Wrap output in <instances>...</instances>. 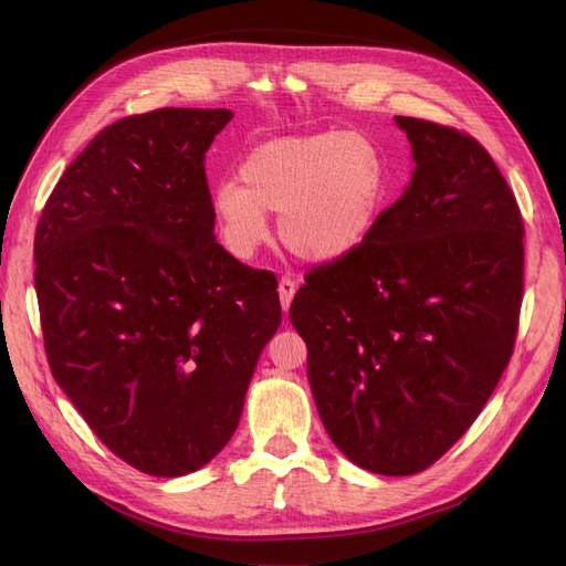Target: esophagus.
I'll use <instances>...</instances> for the list:
<instances>
[{
	"label": "esophagus",
	"instance_id": "esophagus-1",
	"mask_svg": "<svg viewBox=\"0 0 566 566\" xmlns=\"http://www.w3.org/2000/svg\"><path fill=\"white\" fill-rule=\"evenodd\" d=\"M295 293H297V283H295L293 279H290V276H283V279L279 281V297H281L283 312L290 310V302H293Z\"/></svg>",
	"mask_w": 566,
	"mask_h": 566
}]
</instances>
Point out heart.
<instances>
[{"mask_svg": "<svg viewBox=\"0 0 566 566\" xmlns=\"http://www.w3.org/2000/svg\"><path fill=\"white\" fill-rule=\"evenodd\" d=\"M389 167L378 142L361 132L287 136L254 148L241 179H221L210 210L224 248L250 260L264 243L266 212L279 214L283 245L312 264L361 250L378 229Z\"/></svg>", "mask_w": 566, "mask_h": 566, "instance_id": "1", "label": "heart"}]
</instances>
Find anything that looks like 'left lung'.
I'll return each mask as SVG.
<instances>
[{"label":"left lung","mask_w":566,"mask_h":566,"mask_svg":"<svg viewBox=\"0 0 566 566\" xmlns=\"http://www.w3.org/2000/svg\"><path fill=\"white\" fill-rule=\"evenodd\" d=\"M413 177L370 241L310 271L290 304L325 432L354 465L406 476L468 432L512 356L522 217L472 136L394 117Z\"/></svg>","instance_id":"obj_1"}]
</instances>
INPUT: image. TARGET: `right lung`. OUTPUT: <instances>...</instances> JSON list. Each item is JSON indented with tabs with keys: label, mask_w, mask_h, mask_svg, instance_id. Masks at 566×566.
Listing matches in <instances>:
<instances>
[{
	"label": "right lung",
	"mask_w": 566,
	"mask_h": 566,
	"mask_svg": "<svg viewBox=\"0 0 566 566\" xmlns=\"http://www.w3.org/2000/svg\"><path fill=\"white\" fill-rule=\"evenodd\" d=\"M227 108H160L96 134L51 191L35 290L54 380L94 434L153 476L227 447L281 325L273 273L217 243L205 153Z\"/></svg>",
	"instance_id": "obj_1"
}]
</instances>
